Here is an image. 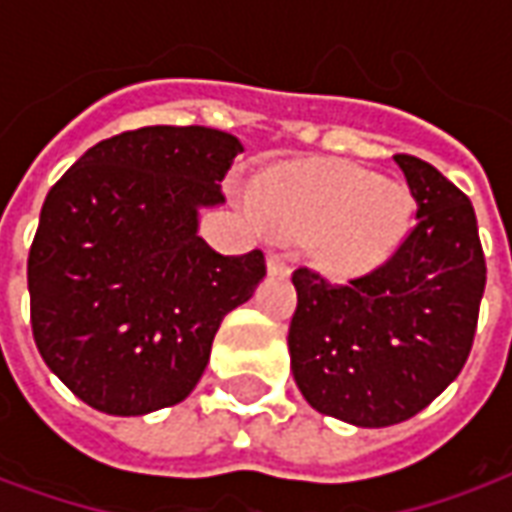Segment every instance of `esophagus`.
<instances>
[{
  "instance_id": "34e87169",
  "label": "esophagus",
  "mask_w": 512,
  "mask_h": 512,
  "mask_svg": "<svg viewBox=\"0 0 512 512\" xmlns=\"http://www.w3.org/2000/svg\"><path fill=\"white\" fill-rule=\"evenodd\" d=\"M266 268L271 277H288L290 274L288 255H282V252H271V255L266 257Z\"/></svg>"
}]
</instances>
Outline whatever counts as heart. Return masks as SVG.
<instances>
[{
  "label": "heart",
  "mask_w": 512,
  "mask_h": 512,
  "mask_svg": "<svg viewBox=\"0 0 512 512\" xmlns=\"http://www.w3.org/2000/svg\"><path fill=\"white\" fill-rule=\"evenodd\" d=\"M246 216L282 238H307L312 263L326 277L359 279L406 241L414 200L397 180L337 158H307L263 169Z\"/></svg>",
  "instance_id": "heart-1"
}]
</instances>
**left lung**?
<instances>
[{"label": "left lung", "mask_w": 512, "mask_h": 512, "mask_svg": "<svg viewBox=\"0 0 512 512\" xmlns=\"http://www.w3.org/2000/svg\"><path fill=\"white\" fill-rule=\"evenodd\" d=\"M417 227L367 277L329 285L299 268L290 370L315 411L356 428L406 422L458 378L472 351L485 257L469 197L414 156H395Z\"/></svg>", "instance_id": "obj_1"}]
</instances>
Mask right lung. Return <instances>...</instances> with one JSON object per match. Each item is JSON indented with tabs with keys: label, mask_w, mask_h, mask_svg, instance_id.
<instances>
[{
	"label": "right lung",
	"mask_w": 512,
	"mask_h": 512,
	"mask_svg": "<svg viewBox=\"0 0 512 512\" xmlns=\"http://www.w3.org/2000/svg\"><path fill=\"white\" fill-rule=\"evenodd\" d=\"M238 136L147 126L90 147L54 186L29 249L32 334L87 406L142 417L191 395L224 315L266 277L263 252L200 238Z\"/></svg>",
	"instance_id": "1"
}]
</instances>
